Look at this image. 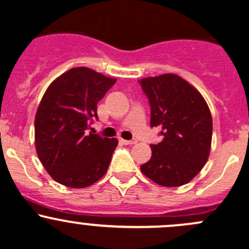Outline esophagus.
Returning <instances> with one entry per match:
<instances>
[{
    "mask_svg": "<svg viewBox=\"0 0 249 249\" xmlns=\"http://www.w3.org/2000/svg\"><path fill=\"white\" fill-rule=\"evenodd\" d=\"M119 141L123 143V144H126V145L136 144V143H137V140H123V139H120Z\"/></svg>",
    "mask_w": 249,
    "mask_h": 249,
    "instance_id": "esophagus-1",
    "label": "esophagus"
}]
</instances>
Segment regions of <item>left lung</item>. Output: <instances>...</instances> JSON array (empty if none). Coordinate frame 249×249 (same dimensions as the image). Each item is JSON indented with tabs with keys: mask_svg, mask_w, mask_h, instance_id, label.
Returning a JSON list of instances; mask_svg holds the SVG:
<instances>
[{
	"mask_svg": "<svg viewBox=\"0 0 249 249\" xmlns=\"http://www.w3.org/2000/svg\"><path fill=\"white\" fill-rule=\"evenodd\" d=\"M150 105V126L164 139L152 144L141 171L162 187L189 183L205 166L212 142V117L202 95L177 74L139 80Z\"/></svg>",
	"mask_w": 249,
	"mask_h": 249,
	"instance_id": "1",
	"label": "left lung"
}]
</instances>
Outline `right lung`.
I'll use <instances>...</instances> for the list:
<instances>
[{
    "label": "right lung",
    "instance_id": "obj_1",
    "mask_svg": "<svg viewBox=\"0 0 249 249\" xmlns=\"http://www.w3.org/2000/svg\"><path fill=\"white\" fill-rule=\"evenodd\" d=\"M117 82L76 67L48 87L35 118L37 155L53 179L70 188L94 184L107 172L117 139L89 132L97 102Z\"/></svg>",
    "mask_w": 249,
    "mask_h": 249
}]
</instances>
